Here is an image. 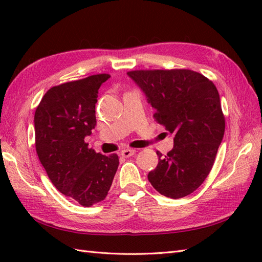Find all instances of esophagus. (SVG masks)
Returning <instances> with one entry per match:
<instances>
[{"label": "esophagus", "mask_w": 262, "mask_h": 262, "mask_svg": "<svg viewBox=\"0 0 262 262\" xmlns=\"http://www.w3.org/2000/svg\"><path fill=\"white\" fill-rule=\"evenodd\" d=\"M135 153H136L135 149L125 148V149H122V151L120 152V155H121V157H124V158H129V157H133V155H134Z\"/></svg>", "instance_id": "34e87169"}]
</instances>
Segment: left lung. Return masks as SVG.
<instances>
[{
  "label": "left lung",
  "instance_id": "obj_1",
  "mask_svg": "<svg viewBox=\"0 0 262 262\" xmlns=\"http://www.w3.org/2000/svg\"><path fill=\"white\" fill-rule=\"evenodd\" d=\"M155 109L154 119L174 134V146L159 157L147 178L157 191L173 199L186 197L202 185L213 168L225 130L215 84L191 70L127 72Z\"/></svg>",
  "mask_w": 262,
  "mask_h": 262
}]
</instances>
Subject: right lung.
<instances>
[{
	"label": "right lung",
	"instance_id": "add662e5",
	"mask_svg": "<svg viewBox=\"0 0 262 262\" xmlns=\"http://www.w3.org/2000/svg\"><path fill=\"white\" fill-rule=\"evenodd\" d=\"M109 74H97L53 86L35 113L36 151L53 185L84 207L108 194L119 159L89 148L85 136L97 124L98 90Z\"/></svg>",
	"mask_w": 262,
	"mask_h": 262
}]
</instances>
